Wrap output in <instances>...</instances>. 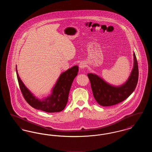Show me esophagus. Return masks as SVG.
<instances>
[{"instance_id": "obj_1", "label": "esophagus", "mask_w": 152, "mask_h": 152, "mask_svg": "<svg viewBox=\"0 0 152 152\" xmlns=\"http://www.w3.org/2000/svg\"><path fill=\"white\" fill-rule=\"evenodd\" d=\"M86 66V63L84 61H81L80 62L79 64V68L80 69H84Z\"/></svg>"}]
</instances>
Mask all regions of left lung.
I'll return each instance as SVG.
<instances>
[{"label": "left lung", "instance_id": "8db88e82", "mask_svg": "<svg viewBox=\"0 0 152 152\" xmlns=\"http://www.w3.org/2000/svg\"><path fill=\"white\" fill-rule=\"evenodd\" d=\"M93 94L97 102L103 107L116 105L127 99L134 91L138 79V67L133 52V66L128 79L121 86H113L97 75L88 73Z\"/></svg>", "mask_w": 152, "mask_h": 152}]
</instances>
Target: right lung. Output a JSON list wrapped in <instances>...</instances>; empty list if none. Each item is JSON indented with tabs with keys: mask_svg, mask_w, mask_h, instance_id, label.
<instances>
[{
	"mask_svg": "<svg viewBox=\"0 0 152 152\" xmlns=\"http://www.w3.org/2000/svg\"><path fill=\"white\" fill-rule=\"evenodd\" d=\"M16 71L19 87L25 100L34 108L48 113L59 112L65 108L73 81L77 75L79 66L75 65L61 73L51 90V94L39 99L36 97L25 86Z\"/></svg>",
	"mask_w": 152,
	"mask_h": 152,
	"instance_id": "obj_1",
	"label": "right lung"
}]
</instances>
